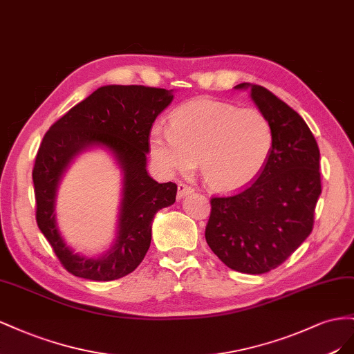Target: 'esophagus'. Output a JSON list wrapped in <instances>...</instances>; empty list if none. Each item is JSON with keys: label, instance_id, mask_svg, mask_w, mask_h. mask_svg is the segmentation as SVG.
<instances>
[{"label": "esophagus", "instance_id": "34e87169", "mask_svg": "<svg viewBox=\"0 0 354 354\" xmlns=\"http://www.w3.org/2000/svg\"><path fill=\"white\" fill-rule=\"evenodd\" d=\"M193 187H189V185H187V184H183V183H179L178 184V198H183V197H185V196H188V194H191L193 193Z\"/></svg>", "mask_w": 354, "mask_h": 354}]
</instances>
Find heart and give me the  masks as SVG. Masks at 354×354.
Masks as SVG:
<instances>
[{"instance_id":"obj_1","label":"heart","mask_w":354,"mask_h":354,"mask_svg":"<svg viewBox=\"0 0 354 354\" xmlns=\"http://www.w3.org/2000/svg\"><path fill=\"white\" fill-rule=\"evenodd\" d=\"M272 129L258 108H239L216 99H197L175 111L169 129L154 126L151 156L166 174H185L200 158V171L215 189H237L264 169Z\"/></svg>"}]
</instances>
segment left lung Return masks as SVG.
Returning <instances> with one entry per match:
<instances>
[{
  "instance_id": "8db88e82",
  "label": "left lung",
  "mask_w": 354,
  "mask_h": 354,
  "mask_svg": "<svg viewBox=\"0 0 354 354\" xmlns=\"http://www.w3.org/2000/svg\"><path fill=\"white\" fill-rule=\"evenodd\" d=\"M249 90L272 129V148L257 180L233 196L214 197L206 225L212 252L231 270L264 274L279 267L313 230L322 193L315 136L302 117L262 86Z\"/></svg>"
}]
</instances>
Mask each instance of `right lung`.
Wrapping results in <instances>:
<instances>
[{
	"label": "right lung",
	"instance_id": "1",
	"mask_svg": "<svg viewBox=\"0 0 354 354\" xmlns=\"http://www.w3.org/2000/svg\"><path fill=\"white\" fill-rule=\"evenodd\" d=\"M171 100L174 90L102 86L71 108L44 135L32 170L37 224L71 274L109 281L127 276L145 258L154 215L176 200V184H158L147 170L151 127ZM92 147L106 149L124 175L118 236L100 257L71 250L59 234L54 212L57 188L67 166Z\"/></svg>",
	"mask_w": 354,
	"mask_h": 354
}]
</instances>
